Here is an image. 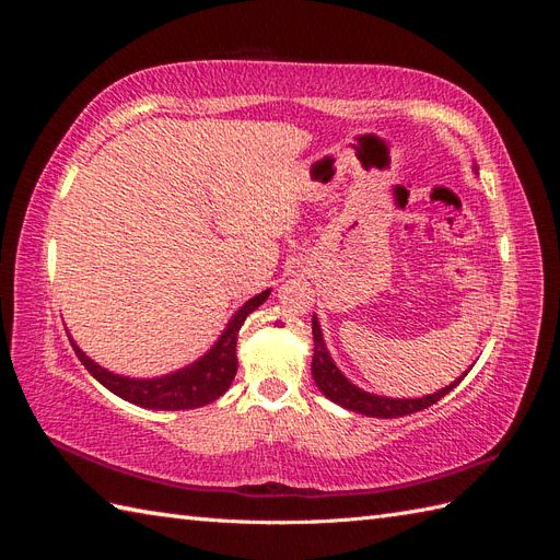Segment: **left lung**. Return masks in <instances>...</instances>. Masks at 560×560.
<instances>
[{
  "instance_id": "left-lung-1",
  "label": "left lung",
  "mask_w": 560,
  "mask_h": 560,
  "mask_svg": "<svg viewBox=\"0 0 560 560\" xmlns=\"http://www.w3.org/2000/svg\"><path fill=\"white\" fill-rule=\"evenodd\" d=\"M313 341H315V352H313V378L319 387V393L325 395L327 399L336 401L338 406H343V409L348 411H358L362 416H369V418H399V416H409V413H416V411H422L428 409V406L436 404L442 397H446L451 389L460 383L465 374L453 381L451 385L436 389L434 395H425V397H418V399H393V397H378V395H371V393H364V389H360L358 385H352L341 371H338V366L334 364L331 354L325 346V338H322V329H319V322L317 317L313 315Z\"/></svg>"
}]
</instances>
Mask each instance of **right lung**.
Instances as JSON below:
<instances>
[{
	"label": "right lung",
	"mask_w": 560,
	"mask_h": 560,
	"mask_svg": "<svg viewBox=\"0 0 560 560\" xmlns=\"http://www.w3.org/2000/svg\"><path fill=\"white\" fill-rule=\"evenodd\" d=\"M270 290L252 296L245 306L231 317L224 334L219 341L202 354V358L189 366H184L173 374L161 378H128L112 374V371L95 364L91 358L79 350V346L70 338V343L77 352L81 364L91 371L95 381L103 383L116 397H121L130 404H138L142 409H156V411H184V409H198L214 399L222 397L238 371V360H235V343H238V331L243 327L245 317L257 311L261 303L268 299Z\"/></svg>",
	"instance_id": "right-lung-1"
}]
</instances>
